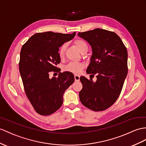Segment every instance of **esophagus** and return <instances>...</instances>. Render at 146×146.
<instances>
[{"label":"esophagus","instance_id":"34e87169","mask_svg":"<svg viewBox=\"0 0 146 146\" xmlns=\"http://www.w3.org/2000/svg\"><path fill=\"white\" fill-rule=\"evenodd\" d=\"M74 79H75L76 81H79L80 80V76H77V75H75L74 76Z\"/></svg>","mask_w":146,"mask_h":146}]
</instances>
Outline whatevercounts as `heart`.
<instances>
[{
	"mask_svg": "<svg viewBox=\"0 0 146 146\" xmlns=\"http://www.w3.org/2000/svg\"><path fill=\"white\" fill-rule=\"evenodd\" d=\"M74 43L77 46V48L79 49V51L82 53H85L87 52L88 49V44H87V42L85 41L81 40V39H77V40H74ZM66 48L67 45L66 43L62 44L60 46L58 50V53L60 58L62 59L64 58V56ZM84 66L85 65L83 62H72L67 64L66 66L64 67L63 69L64 71H66V72H69L74 74H79L80 73L82 70L84 68Z\"/></svg>",
	"mask_w": 146,
	"mask_h": 146,
	"instance_id": "obj_1",
	"label": "heart"
}]
</instances>
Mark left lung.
I'll return each instance as SVG.
<instances>
[{
	"instance_id": "obj_1",
	"label": "left lung",
	"mask_w": 146,
	"mask_h": 146,
	"mask_svg": "<svg viewBox=\"0 0 146 146\" xmlns=\"http://www.w3.org/2000/svg\"><path fill=\"white\" fill-rule=\"evenodd\" d=\"M78 35L92 48L91 61L87 73L96 76L97 81L83 76L79 98L85 107L94 111H104L114 104L122 90L127 74V52L122 40L115 32L100 28Z\"/></svg>"
}]
</instances>
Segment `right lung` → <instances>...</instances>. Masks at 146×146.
<instances>
[{
  "label": "right lung",
  "mask_w": 146,
  "mask_h": 146,
  "mask_svg": "<svg viewBox=\"0 0 146 146\" xmlns=\"http://www.w3.org/2000/svg\"><path fill=\"white\" fill-rule=\"evenodd\" d=\"M75 35L76 32L37 33L21 49L19 70L24 90L35 110L41 115H50L61 107L64 93L74 82L72 73L60 72L57 65L61 62L59 47ZM51 72L59 73L58 77L50 79Z\"/></svg>",
  "instance_id": "add662e5"
}]
</instances>
